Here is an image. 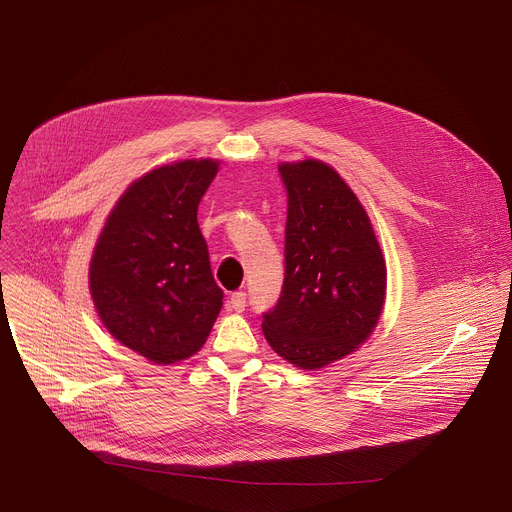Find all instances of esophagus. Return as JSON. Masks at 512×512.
I'll return each mask as SVG.
<instances>
[{"instance_id": "esophagus-1", "label": "esophagus", "mask_w": 512, "mask_h": 512, "mask_svg": "<svg viewBox=\"0 0 512 512\" xmlns=\"http://www.w3.org/2000/svg\"><path fill=\"white\" fill-rule=\"evenodd\" d=\"M227 308L233 310V312H245V308H247V294H245V291H235V294H231Z\"/></svg>"}]
</instances>
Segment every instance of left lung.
I'll return each instance as SVG.
<instances>
[{"mask_svg":"<svg viewBox=\"0 0 512 512\" xmlns=\"http://www.w3.org/2000/svg\"><path fill=\"white\" fill-rule=\"evenodd\" d=\"M287 192L285 273L263 312L269 346L300 369H322L369 338L383 310L387 267L367 212L324 162L279 166Z\"/></svg>","mask_w":512,"mask_h":512,"instance_id":"8db88e82","label":"left lung"}]
</instances>
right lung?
Segmentation results:
<instances>
[{
    "label": "right lung",
    "instance_id": "right-lung-1",
    "mask_svg": "<svg viewBox=\"0 0 512 512\" xmlns=\"http://www.w3.org/2000/svg\"><path fill=\"white\" fill-rule=\"evenodd\" d=\"M218 172L184 160L135 180L97 241L89 283L105 328L158 364L192 356L223 308L198 227V204Z\"/></svg>",
    "mask_w": 512,
    "mask_h": 512
}]
</instances>
